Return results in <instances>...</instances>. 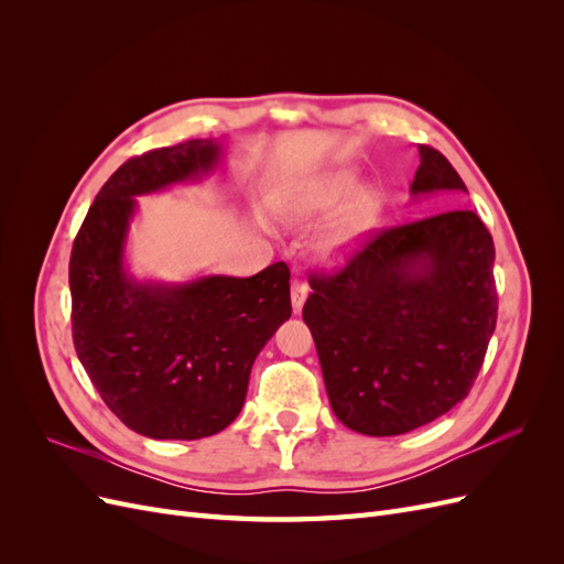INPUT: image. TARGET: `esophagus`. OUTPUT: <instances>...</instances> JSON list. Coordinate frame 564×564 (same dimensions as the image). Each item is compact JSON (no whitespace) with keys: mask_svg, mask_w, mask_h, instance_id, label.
<instances>
[{"mask_svg":"<svg viewBox=\"0 0 564 564\" xmlns=\"http://www.w3.org/2000/svg\"><path fill=\"white\" fill-rule=\"evenodd\" d=\"M305 299H308V284L301 282V280H294L292 282V308H294V313H301Z\"/></svg>","mask_w":564,"mask_h":564,"instance_id":"1","label":"esophagus"}]
</instances>
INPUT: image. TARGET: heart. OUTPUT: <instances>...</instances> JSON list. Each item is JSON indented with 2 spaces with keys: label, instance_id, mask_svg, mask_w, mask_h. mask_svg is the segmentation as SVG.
<instances>
[{
  "label": "heart",
  "instance_id": "1",
  "mask_svg": "<svg viewBox=\"0 0 564 564\" xmlns=\"http://www.w3.org/2000/svg\"><path fill=\"white\" fill-rule=\"evenodd\" d=\"M381 207L383 197L377 187L362 185L355 169H336L280 193L275 216L286 228L305 230L334 215L315 237L313 251L324 263H338L362 242Z\"/></svg>",
  "mask_w": 564,
  "mask_h": 564
}]
</instances>
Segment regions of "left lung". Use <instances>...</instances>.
<instances>
[{
    "instance_id": "obj_1",
    "label": "left lung",
    "mask_w": 564,
    "mask_h": 564,
    "mask_svg": "<svg viewBox=\"0 0 564 564\" xmlns=\"http://www.w3.org/2000/svg\"><path fill=\"white\" fill-rule=\"evenodd\" d=\"M412 197L468 193L442 152L419 145ZM303 319L336 419L371 437L447 414L480 373L497 327L494 242L475 212L383 230L334 275H313Z\"/></svg>"
}]
</instances>
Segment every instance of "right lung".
I'll list each match as a JSON object with an SVG mask.
<instances>
[{
    "instance_id": "1",
    "label": "right lung",
    "mask_w": 564,
    "mask_h": 564,
    "mask_svg": "<svg viewBox=\"0 0 564 564\" xmlns=\"http://www.w3.org/2000/svg\"><path fill=\"white\" fill-rule=\"evenodd\" d=\"M224 139H193L124 162L100 187L70 256L73 338L110 412L152 440H199L237 419L253 360L292 315L289 268L253 278L139 280L127 240L139 199L199 181Z\"/></svg>"
}]
</instances>
